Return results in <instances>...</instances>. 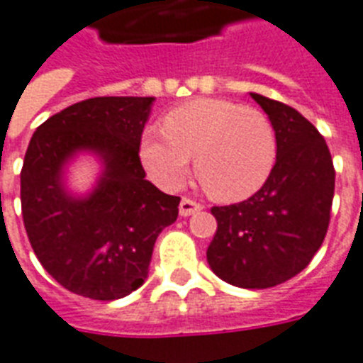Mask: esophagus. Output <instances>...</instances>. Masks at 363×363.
Segmentation results:
<instances>
[{
	"instance_id": "obj_1",
	"label": "esophagus",
	"mask_w": 363,
	"mask_h": 363,
	"mask_svg": "<svg viewBox=\"0 0 363 363\" xmlns=\"http://www.w3.org/2000/svg\"><path fill=\"white\" fill-rule=\"evenodd\" d=\"M201 209H203V206H201V203H198V201L190 200V198H182L181 206H179V213H181V217H190V215L201 211Z\"/></svg>"
}]
</instances>
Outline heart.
Listing matches in <instances>:
<instances>
[{
    "label": "heart",
    "instance_id": "obj_1",
    "mask_svg": "<svg viewBox=\"0 0 363 363\" xmlns=\"http://www.w3.org/2000/svg\"><path fill=\"white\" fill-rule=\"evenodd\" d=\"M194 156L196 177L209 196L240 201L268 181L278 160L272 121L261 110L226 99H196L173 108L162 131L140 138V162L152 181L177 190Z\"/></svg>",
    "mask_w": 363,
    "mask_h": 363
}]
</instances>
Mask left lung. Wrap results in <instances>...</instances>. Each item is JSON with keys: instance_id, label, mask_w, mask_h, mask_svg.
Masks as SVG:
<instances>
[{"instance_id": "obj_1", "label": "left lung", "mask_w": 363, "mask_h": 363, "mask_svg": "<svg viewBox=\"0 0 363 363\" xmlns=\"http://www.w3.org/2000/svg\"><path fill=\"white\" fill-rule=\"evenodd\" d=\"M278 138V160L251 198L211 207L217 232L207 262L220 280L267 289L308 267L328 234L335 169L325 140L311 121L284 102L251 93Z\"/></svg>"}]
</instances>
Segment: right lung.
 Instances as JSON below:
<instances>
[{"label": "right lung", "instance_id": "add662e5", "mask_svg": "<svg viewBox=\"0 0 363 363\" xmlns=\"http://www.w3.org/2000/svg\"><path fill=\"white\" fill-rule=\"evenodd\" d=\"M154 96H95L43 121L21 171L24 228L38 261L68 291L114 301L145 284L160 232L179 217V196L146 181L138 157ZM95 151L105 171L96 190L74 199L62 169Z\"/></svg>", "mask_w": 363, "mask_h": 363}]
</instances>
